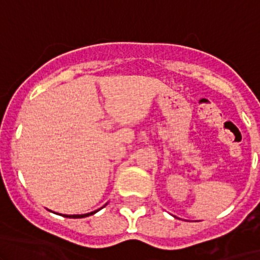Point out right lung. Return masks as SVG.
<instances>
[{
	"instance_id": "right-lung-1",
	"label": "right lung",
	"mask_w": 260,
	"mask_h": 260,
	"mask_svg": "<svg viewBox=\"0 0 260 260\" xmlns=\"http://www.w3.org/2000/svg\"><path fill=\"white\" fill-rule=\"evenodd\" d=\"M107 205V204H106ZM104 205V206H106ZM101 210V209H99ZM99 210H95V211H91V212H88V214H81V215H65V214H61V216L64 217H70V219H81V217H86V216H90V215L95 214V212H98Z\"/></svg>"
}]
</instances>
